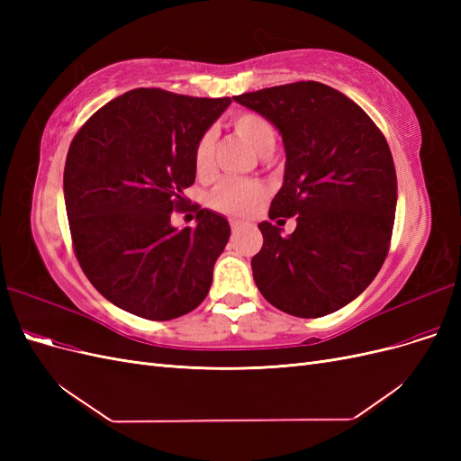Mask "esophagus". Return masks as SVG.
I'll list each match as a JSON object with an SVG mask.
<instances>
[{
    "mask_svg": "<svg viewBox=\"0 0 461 461\" xmlns=\"http://www.w3.org/2000/svg\"><path fill=\"white\" fill-rule=\"evenodd\" d=\"M230 229H232V232L240 230V229H242V222H240V221H234V219H230Z\"/></svg>",
    "mask_w": 461,
    "mask_h": 461,
    "instance_id": "34e87169",
    "label": "esophagus"
}]
</instances>
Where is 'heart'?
Listing matches in <instances>:
<instances>
[{
	"label": "heart",
	"instance_id": "1",
	"mask_svg": "<svg viewBox=\"0 0 461 461\" xmlns=\"http://www.w3.org/2000/svg\"><path fill=\"white\" fill-rule=\"evenodd\" d=\"M232 132L259 156H269L276 144L273 124L254 111H239L230 117ZM194 165L200 176H209L215 169V134L205 132L194 151ZM265 186L256 180L225 178L209 194V205L221 213L244 215L265 198Z\"/></svg>",
	"mask_w": 461,
	"mask_h": 461
}]
</instances>
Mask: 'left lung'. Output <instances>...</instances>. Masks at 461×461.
Listing matches in <instances>:
<instances>
[{
	"label": "left lung",
	"mask_w": 461,
	"mask_h": 461,
	"mask_svg": "<svg viewBox=\"0 0 461 461\" xmlns=\"http://www.w3.org/2000/svg\"><path fill=\"white\" fill-rule=\"evenodd\" d=\"M234 102L283 136L285 180L269 217L298 215L290 236L259 222L263 246L252 258L259 292L303 319L344 308L379 273L393 236L396 169L383 132L350 97L313 80Z\"/></svg>",
	"instance_id": "8db88e82"
}]
</instances>
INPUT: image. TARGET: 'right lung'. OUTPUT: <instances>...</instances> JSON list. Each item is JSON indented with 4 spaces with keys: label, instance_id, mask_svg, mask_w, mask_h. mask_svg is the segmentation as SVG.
<instances>
[{
    "label": "right lung",
    "instance_id": "right-lung-1",
    "mask_svg": "<svg viewBox=\"0 0 461 461\" xmlns=\"http://www.w3.org/2000/svg\"><path fill=\"white\" fill-rule=\"evenodd\" d=\"M230 102L136 88L95 111L73 138L63 192L75 254L117 308L169 321L207 296L229 221L200 209L198 225L178 230L171 213L188 205L194 151Z\"/></svg>",
    "mask_w": 461,
    "mask_h": 461
}]
</instances>
